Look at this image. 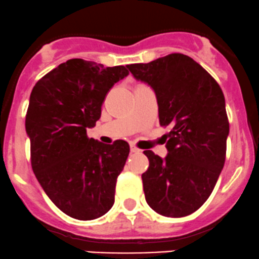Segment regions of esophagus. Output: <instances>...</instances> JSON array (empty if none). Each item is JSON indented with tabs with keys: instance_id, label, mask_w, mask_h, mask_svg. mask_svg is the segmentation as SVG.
Listing matches in <instances>:
<instances>
[{
	"instance_id": "obj_1",
	"label": "esophagus",
	"mask_w": 259,
	"mask_h": 259,
	"mask_svg": "<svg viewBox=\"0 0 259 259\" xmlns=\"http://www.w3.org/2000/svg\"><path fill=\"white\" fill-rule=\"evenodd\" d=\"M130 148H131V152H133V153H138V152H141V149H138L135 145H131Z\"/></svg>"
}]
</instances>
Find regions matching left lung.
<instances>
[{"mask_svg": "<svg viewBox=\"0 0 259 259\" xmlns=\"http://www.w3.org/2000/svg\"><path fill=\"white\" fill-rule=\"evenodd\" d=\"M127 68L153 90L161 126L172 127L164 135V158L145 151L146 201L164 217H185L207 201L225 166L229 133L225 96L208 72L182 53Z\"/></svg>", "mask_w": 259, "mask_h": 259, "instance_id": "obj_1", "label": "left lung"}]
</instances>
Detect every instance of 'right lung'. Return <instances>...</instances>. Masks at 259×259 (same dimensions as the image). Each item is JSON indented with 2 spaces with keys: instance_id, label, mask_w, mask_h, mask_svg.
I'll return each instance as SVG.
<instances>
[{
  "instance_id": "right-lung-1",
  "label": "right lung",
  "mask_w": 259,
  "mask_h": 259,
  "mask_svg": "<svg viewBox=\"0 0 259 259\" xmlns=\"http://www.w3.org/2000/svg\"><path fill=\"white\" fill-rule=\"evenodd\" d=\"M128 73L123 66L72 58L31 92L26 133L32 169L51 201L72 218L96 220L114 203L130 146L126 141L105 145L87 137V128L100 119L108 91Z\"/></svg>"
}]
</instances>
